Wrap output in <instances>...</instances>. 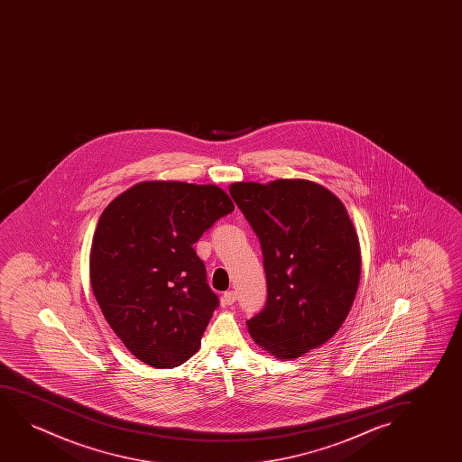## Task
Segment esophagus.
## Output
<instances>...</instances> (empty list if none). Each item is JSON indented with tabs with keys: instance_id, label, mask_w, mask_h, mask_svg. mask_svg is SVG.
<instances>
[{
	"instance_id": "obj_1",
	"label": "esophagus",
	"mask_w": 462,
	"mask_h": 462,
	"mask_svg": "<svg viewBox=\"0 0 462 462\" xmlns=\"http://www.w3.org/2000/svg\"><path fill=\"white\" fill-rule=\"evenodd\" d=\"M235 300H236V291H228L222 295V303L226 304V306H230V304L235 303Z\"/></svg>"
}]
</instances>
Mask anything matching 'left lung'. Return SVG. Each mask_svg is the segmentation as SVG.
<instances>
[{"label":"left lung","instance_id":"8db88e82","mask_svg":"<svg viewBox=\"0 0 462 462\" xmlns=\"http://www.w3.org/2000/svg\"><path fill=\"white\" fill-rule=\"evenodd\" d=\"M228 190L263 254L265 306L246 320L254 341L279 360L320 347L341 328L360 282V243L347 209L304 180Z\"/></svg>","mask_w":462,"mask_h":462}]
</instances>
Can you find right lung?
<instances>
[{
  "label": "right lung",
  "instance_id": "obj_1",
  "mask_svg": "<svg viewBox=\"0 0 462 462\" xmlns=\"http://www.w3.org/2000/svg\"><path fill=\"white\" fill-rule=\"evenodd\" d=\"M235 205L213 184L145 181L104 209L89 255L102 314L131 354L175 367L200 346L219 298L194 243Z\"/></svg>",
  "mask_w": 462,
  "mask_h": 462
}]
</instances>
